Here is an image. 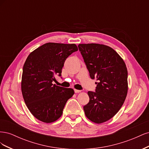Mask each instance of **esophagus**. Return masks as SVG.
Returning <instances> with one entry per match:
<instances>
[{
  "label": "esophagus",
  "mask_w": 149,
  "mask_h": 149,
  "mask_svg": "<svg viewBox=\"0 0 149 149\" xmlns=\"http://www.w3.org/2000/svg\"><path fill=\"white\" fill-rule=\"evenodd\" d=\"M74 92H75L76 93H80V92H81V90L76 89H74Z\"/></svg>",
  "instance_id": "esophagus-1"
}]
</instances>
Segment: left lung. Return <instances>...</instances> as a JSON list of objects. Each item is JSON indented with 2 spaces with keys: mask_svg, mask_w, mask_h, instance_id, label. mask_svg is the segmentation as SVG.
<instances>
[{
  "mask_svg": "<svg viewBox=\"0 0 149 149\" xmlns=\"http://www.w3.org/2000/svg\"><path fill=\"white\" fill-rule=\"evenodd\" d=\"M79 50L91 79L97 81L95 92L88 91L83 107L86 116L101 124L114 117L123 106L128 90L127 70L114 49L104 45L79 44Z\"/></svg>",
  "mask_w": 149,
  "mask_h": 149,
  "instance_id": "left-lung-1",
  "label": "left lung"
}]
</instances>
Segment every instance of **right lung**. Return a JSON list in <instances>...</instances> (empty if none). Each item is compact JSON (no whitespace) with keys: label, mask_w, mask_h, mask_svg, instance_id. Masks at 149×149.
I'll return each mask as SVG.
<instances>
[{"label":"right lung","mask_w":149,"mask_h":149,"mask_svg":"<svg viewBox=\"0 0 149 149\" xmlns=\"http://www.w3.org/2000/svg\"><path fill=\"white\" fill-rule=\"evenodd\" d=\"M75 44L47 43L28 56L23 67L21 89L24 101L32 115L43 123L59 119L67 101L74 94L72 88L53 84L61 76L66 58L78 51Z\"/></svg>","instance_id":"add662e5"}]
</instances>
